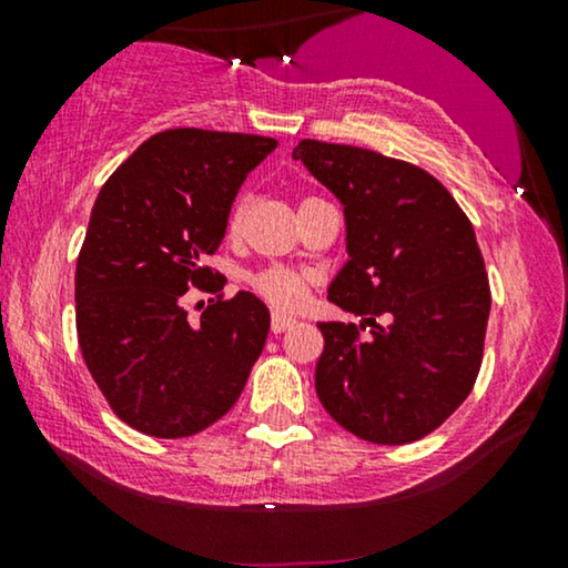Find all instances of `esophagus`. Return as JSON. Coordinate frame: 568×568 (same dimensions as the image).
<instances>
[{"mask_svg": "<svg viewBox=\"0 0 568 568\" xmlns=\"http://www.w3.org/2000/svg\"><path fill=\"white\" fill-rule=\"evenodd\" d=\"M294 323H297V321H294V317H286V315H282V313H274V315H271V333H284V331H290Z\"/></svg>", "mask_w": 568, "mask_h": 568, "instance_id": "esophagus-1", "label": "esophagus"}]
</instances>
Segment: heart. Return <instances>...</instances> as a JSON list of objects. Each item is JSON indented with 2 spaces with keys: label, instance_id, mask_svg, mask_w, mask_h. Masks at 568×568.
I'll use <instances>...</instances> for the list:
<instances>
[{
  "label": "heart",
  "instance_id": "obj_1",
  "mask_svg": "<svg viewBox=\"0 0 568 568\" xmlns=\"http://www.w3.org/2000/svg\"><path fill=\"white\" fill-rule=\"evenodd\" d=\"M251 204L253 199L247 196H240L237 204L232 206V214H230V230L237 232L243 227L247 212H251ZM253 290L261 294L263 300H268L271 305L282 307V310H292V307H300L302 300H305L307 294V286L302 282V276L294 274V271H286V268H266L261 271V274L253 276Z\"/></svg>",
  "mask_w": 568,
  "mask_h": 568
}]
</instances>
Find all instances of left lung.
<instances>
[{
  "instance_id": "obj_1",
  "label": "left lung",
  "mask_w": 568,
  "mask_h": 568,
  "mask_svg": "<svg viewBox=\"0 0 568 568\" xmlns=\"http://www.w3.org/2000/svg\"><path fill=\"white\" fill-rule=\"evenodd\" d=\"M292 158L344 204L348 261L328 300L364 315L362 328L317 323V398L359 439H422L468 398L484 356L491 292L473 224L410 162L315 139Z\"/></svg>"
}]
</instances>
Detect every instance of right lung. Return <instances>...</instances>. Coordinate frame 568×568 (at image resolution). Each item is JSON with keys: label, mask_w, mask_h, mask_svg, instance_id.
I'll return each instance as SVG.
<instances>
[{"label": "right lung", "mask_w": 568, "mask_h": 568, "mask_svg": "<svg viewBox=\"0 0 568 568\" xmlns=\"http://www.w3.org/2000/svg\"><path fill=\"white\" fill-rule=\"evenodd\" d=\"M276 139L168 129L146 139L100 189L77 258V336L113 414L136 432H204L243 393L268 336L251 292L209 300L191 323L183 294H216L204 266L222 245L232 201Z\"/></svg>", "instance_id": "obj_1"}]
</instances>
